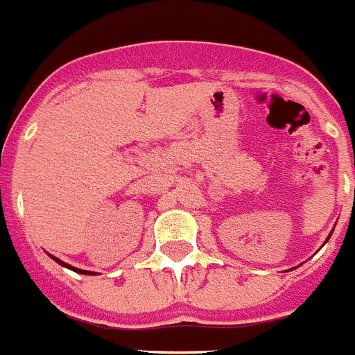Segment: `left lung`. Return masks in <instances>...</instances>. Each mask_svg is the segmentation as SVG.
<instances>
[{
    "label": "left lung",
    "instance_id": "left-lung-1",
    "mask_svg": "<svg viewBox=\"0 0 355 355\" xmlns=\"http://www.w3.org/2000/svg\"><path fill=\"white\" fill-rule=\"evenodd\" d=\"M327 239H329V237H327Z\"/></svg>",
    "mask_w": 355,
    "mask_h": 355
}]
</instances>
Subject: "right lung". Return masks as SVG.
I'll use <instances>...</instances> for the list:
<instances>
[{
    "instance_id": "add662e5",
    "label": "right lung",
    "mask_w": 355,
    "mask_h": 355,
    "mask_svg": "<svg viewBox=\"0 0 355 355\" xmlns=\"http://www.w3.org/2000/svg\"><path fill=\"white\" fill-rule=\"evenodd\" d=\"M52 257V255H51ZM52 259L56 260L58 264H61V266H64V268H68V269H71V271H76V272H80V275H93V272L91 271H83V269H77V268H71V266H68V264H64L63 260H60V259H56V257H52Z\"/></svg>"
}]
</instances>
